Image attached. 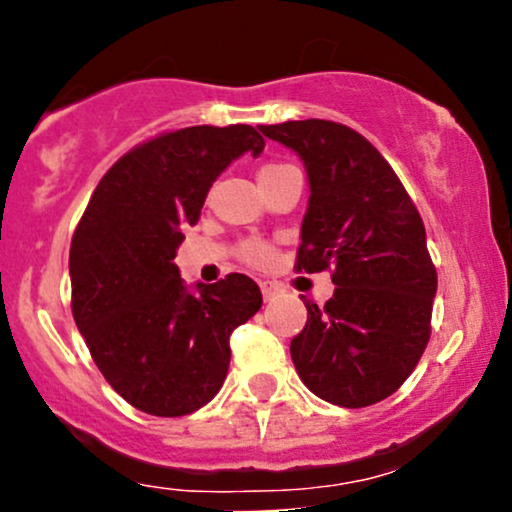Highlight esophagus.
<instances>
[{
	"label": "esophagus",
	"mask_w": 512,
	"mask_h": 512,
	"mask_svg": "<svg viewBox=\"0 0 512 512\" xmlns=\"http://www.w3.org/2000/svg\"><path fill=\"white\" fill-rule=\"evenodd\" d=\"M260 289L264 301H274V298H279L281 293H284V286L276 284V281H260Z\"/></svg>",
	"instance_id": "1"
}]
</instances>
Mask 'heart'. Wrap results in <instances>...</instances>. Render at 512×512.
Here are the masks:
<instances>
[{
	"label": "heart",
	"instance_id": "obj_1",
	"mask_svg": "<svg viewBox=\"0 0 512 512\" xmlns=\"http://www.w3.org/2000/svg\"><path fill=\"white\" fill-rule=\"evenodd\" d=\"M291 166H286V163H264L260 168V173H257V180H267V178H274V175L284 173V170H289ZM240 257H243L245 262L250 264H267L269 257H272V250L267 248V245L260 243V240H248V243L240 245Z\"/></svg>",
	"mask_w": 512,
	"mask_h": 512
}]
</instances>
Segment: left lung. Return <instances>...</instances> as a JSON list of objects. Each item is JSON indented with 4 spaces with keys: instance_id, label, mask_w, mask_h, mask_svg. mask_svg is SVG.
<instances>
[{
    "instance_id": "left-lung-1",
    "label": "left lung",
    "mask_w": 512,
    "mask_h": 512,
    "mask_svg": "<svg viewBox=\"0 0 512 512\" xmlns=\"http://www.w3.org/2000/svg\"><path fill=\"white\" fill-rule=\"evenodd\" d=\"M303 161L308 209L298 269L332 267L334 296L303 298L308 322L291 358L313 395L368 407L399 390L431 337L438 276L407 190L368 139L330 120L260 127Z\"/></svg>"
}]
</instances>
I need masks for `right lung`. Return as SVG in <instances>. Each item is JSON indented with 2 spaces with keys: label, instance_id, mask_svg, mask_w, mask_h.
<instances>
[{
  "label": "right lung",
  "instance_id": "right-lung-1",
  "mask_svg": "<svg viewBox=\"0 0 512 512\" xmlns=\"http://www.w3.org/2000/svg\"><path fill=\"white\" fill-rule=\"evenodd\" d=\"M255 127H187L122 156L98 182L69 250L72 313L110 387L154 416L211 402L231 363L228 337L262 308L245 274L187 286L175 264L216 178L260 156Z\"/></svg>",
  "mask_w": 512,
  "mask_h": 512
}]
</instances>
